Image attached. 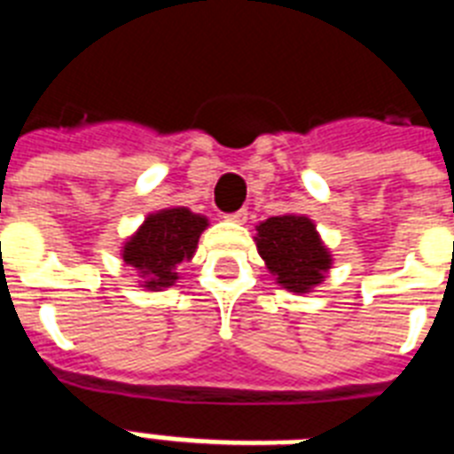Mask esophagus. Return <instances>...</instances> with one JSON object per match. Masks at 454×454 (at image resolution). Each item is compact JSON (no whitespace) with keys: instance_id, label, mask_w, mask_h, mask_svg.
Returning <instances> with one entry per match:
<instances>
[{"instance_id":"esophagus-1","label":"esophagus","mask_w":454,"mask_h":454,"mask_svg":"<svg viewBox=\"0 0 454 454\" xmlns=\"http://www.w3.org/2000/svg\"><path fill=\"white\" fill-rule=\"evenodd\" d=\"M228 221H233V223H245L247 221V209H238L233 214H226Z\"/></svg>"}]
</instances>
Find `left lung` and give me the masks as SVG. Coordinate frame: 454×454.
I'll return each mask as SVG.
<instances>
[{"mask_svg": "<svg viewBox=\"0 0 454 454\" xmlns=\"http://www.w3.org/2000/svg\"><path fill=\"white\" fill-rule=\"evenodd\" d=\"M254 240L270 276L294 294H309L332 269L330 249L320 240L316 223L303 214H283L262 221Z\"/></svg>", "mask_w": 454, "mask_h": 454, "instance_id": "1", "label": "left lung"}]
</instances>
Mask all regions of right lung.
Instances as JSON below:
<instances>
[{
  "label": "right lung",
  "mask_w": 454,
  "mask_h": 454,
  "mask_svg": "<svg viewBox=\"0 0 454 454\" xmlns=\"http://www.w3.org/2000/svg\"><path fill=\"white\" fill-rule=\"evenodd\" d=\"M209 221L185 207H169L145 216L138 231L124 242L122 259L138 273L145 290H167L178 280V266L191 262Z\"/></svg>",
  "instance_id": "1"
}]
</instances>
